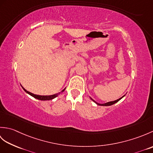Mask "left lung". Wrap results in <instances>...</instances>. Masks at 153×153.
I'll use <instances>...</instances> for the list:
<instances>
[{"instance_id": "left-lung-1", "label": "left lung", "mask_w": 153, "mask_h": 153, "mask_svg": "<svg viewBox=\"0 0 153 153\" xmlns=\"http://www.w3.org/2000/svg\"><path fill=\"white\" fill-rule=\"evenodd\" d=\"M124 97V96H123L122 97H121V98H120L119 99H117L116 100H114V101H111V102H106V103H105V104H99V103H97V102H96L95 100H94L93 99H91L92 100H93L94 102H95L96 104H97V105H100V106H110V105H114V104H115L116 102H118L119 100L121 99H122L123 97Z\"/></svg>"}]
</instances>
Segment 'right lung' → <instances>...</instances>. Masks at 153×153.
Instances as JSON below:
<instances>
[{"mask_svg": "<svg viewBox=\"0 0 153 153\" xmlns=\"http://www.w3.org/2000/svg\"><path fill=\"white\" fill-rule=\"evenodd\" d=\"M22 88L24 89V90L25 91V92H26L27 93H28L29 95H30L31 96H32V97H33L34 98H35V99H39V100H52V99H54L55 97H56L58 95H59V94L60 93H56V94H54V95H46V96H43V95H35V94H33V93H30V92H29V91H26L25 90L24 87H22ZM65 90V89H63L62 91V92H63Z\"/></svg>", "mask_w": 153, "mask_h": 153, "instance_id": "obj_1", "label": "right lung"}]
</instances>
